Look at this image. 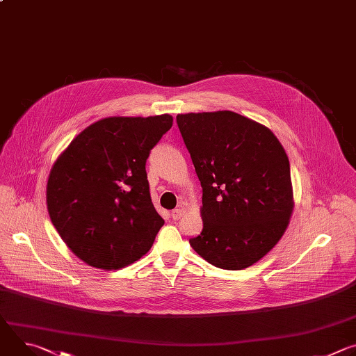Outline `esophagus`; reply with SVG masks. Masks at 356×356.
<instances>
[{"label": "esophagus", "mask_w": 356, "mask_h": 356, "mask_svg": "<svg viewBox=\"0 0 356 356\" xmlns=\"http://www.w3.org/2000/svg\"><path fill=\"white\" fill-rule=\"evenodd\" d=\"M184 213H186V210H184L183 207L176 209V210L172 211V218H173V220H179V218H181V217L184 216Z\"/></svg>", "instance_id": "obj_1"}]
</instances>
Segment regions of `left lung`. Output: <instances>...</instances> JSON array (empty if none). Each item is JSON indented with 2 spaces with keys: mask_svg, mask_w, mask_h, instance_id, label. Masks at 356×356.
I'll return each instance as SVG.
<instances>
[{
  "mask_svg": "<svg viewBox=\"0 0 356 356\" xmlns=\"http://www.w3.org/2000/svg\"><path fill=\"white\" fill-rule=\"evenodd\" d=\"M176 120L202 187V231L191 248L221 269L252 266L279 242L293 213L284 147L268 127L232 111Z\"/></svg>",
  "mask_w": 356,
  "mask_h": 356,
  "instance_id": "obj_1",
  "label": "left lung"
}]
</instances>
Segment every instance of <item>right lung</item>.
Here are the masks:
<instances>
[{"instance_id":"add662e5","label":"right lung","mask_w":356,"mask_h":356,"mask_svg":"<svg viewBox=\"0 0 356 356\" xmlns=\"http://www.w3.org/2000/svg\"><path fill=\"white\" fill-rule=\"evenodd\" d=\"M172 125L169 114L103 118L54 163L46 186L49 217L87 265L117 270L154 245L165 221L152 204L145 165Z\"/></svg>"}]
</instances>
